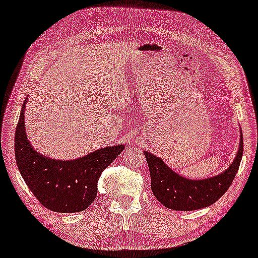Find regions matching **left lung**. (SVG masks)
<instances>
[{
	"label": "left lung",
	"mask_w": 258,
	"mask_h": 258,
	"mask_svg": "<svg viewBox=\"0 0 258 258\" xmlns=\"http://www.w3.org/2000/svg\"><path fill=\"white\" fill-rule=\"evenodd\" d=\"M243 135H240L238 154L233 162L221 174L202 180H192L179 175L160 157L144 151L150 170L151 190L154 196L168 209L190 212L206 208L221 198L233 182L243 157Z\"/></svg>",
	"instance_id": "obj_1"
}]
</instances>
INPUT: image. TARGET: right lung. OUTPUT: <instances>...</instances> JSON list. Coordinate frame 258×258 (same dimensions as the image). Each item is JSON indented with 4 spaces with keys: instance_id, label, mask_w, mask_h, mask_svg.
<instances>
[{
    "instance_id": "add662e5",
    "label": "right lung",
    "mask_w": 258,
    "mask_h": 258,
    "mask_svg": "<svg viewBox=\"0 0 258 258\" xmlns=\"http://www.w3.org/2000/svg\"><path fill=\"white\" fill-rule=\"evenodd\" d=\"M25 99L15 130V160L20 174L43 207L56 213L83 212L95 201L102 172L123 151V145L98 149L79 159H49L31 147L25 132Z\"/></svg>"
}]
</instances>
